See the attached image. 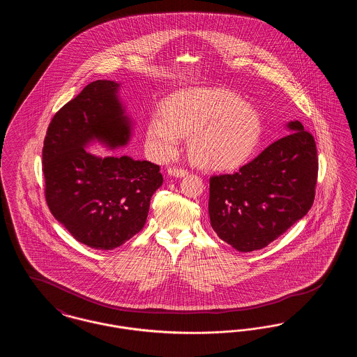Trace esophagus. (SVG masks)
I'll return each instance as SVG.
<instances>
[{
	"label": "esophagus",
	"mask_w": 357,
	"mask_h": 357,
	"mask_svg": "<svg viewBox=\"0 0 357 357\" xmlns=\"http://www.w3.org/2000/svg\"><path fill=\"white\" fill-rule=\"evenodd\" d=\"M169 175L171 176H175V178H182V176H186L187 171L183 170V169H176V167H170L169 170Z\"/></svg>",
	"instance_id": "34e87169"
}]
</instances>
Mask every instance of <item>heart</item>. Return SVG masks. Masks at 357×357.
<instances>
[{"label": "heart", "instance_id": "1", "mask_svg": "<svg viewBox=\"0 0 357 357\" xmlns=\"http://www.w3.org/2000/svg\"><path fill=\"white\" fill-rule=\"evenodd\" d=\"M261 132L259 114L234 92L198 86L166 98L160 116H153L147 126L146 139L153 153L171 158L183 135H190L188 153L197 163L230 170L253 153Z\"/></svg>", "mask_w": 357, "mask_h": 357}]
</instances>
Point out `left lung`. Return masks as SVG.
<instances>
[{
	"mask_svg": "<svg viewBox=\"0 0 357 357\" xmlns=\"http://www.w3.org/2000/svg\"><path fill=\"white\" fill-rule=\"evenodd\" d=\"M288 135L234 174L210 178L208 215L218 237L238 252L268 246L300 221L314 201L317 150L298 121Z\"/></svg>",
	"mask_w": 357,
	"mask_h": 357,
	"instance_id": "obj_1",
	"label": "left lung"
}]
</instances>
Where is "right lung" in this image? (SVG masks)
Masks as SVG:
<instances>
[{
	"instance_id": "1",
	"label": "right lung",
	"mask_w": 357,
	"mask_h": 357,
	"mask_svg": "<svg viewBox=\"0 0 357 357\" xmlns=\"http://www.w3.org/2000/svg\"><path fill=\"white\" fill-rule=\"evenodd\" d=\"M119 83L96 80L53 116L43 147L45 199L72 237L98 250H112L137 234L153 192L159 166L128 155L98 156L85 149L128 144L134 123L119 99Z\"/></svg>"
}]
</instances>
